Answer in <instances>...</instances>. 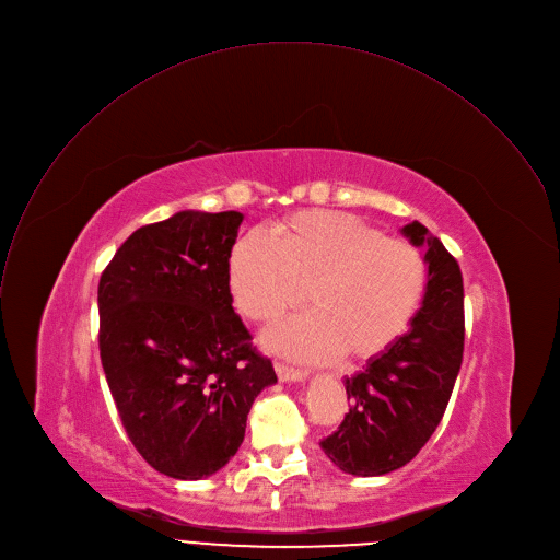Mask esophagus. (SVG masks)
Wrapping results in <instances>:
<instances>
[{"mask_svg":"<svg viewBox=\"0 0 560 560\" xmlns=\"http://www.w3.org/2000/svg\"><path fill=\"white\" fill-rule=\"evenodd\" d=\"M276 373L282 382H306L308 375L304 371H298V369H291L287 364H276Z\"/></svg>","mask_w":560,"mask_h":560,"instance_id":"obj_1","label":"esophagus"}]
</instances>
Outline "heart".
<instances>
[{"instance_id":"b5f03b06","label":"heart","mask_w":560,"mask_h":560,"mask_svg":"<svg viewBox=\"0 0 560 560\" xmlns=\"http://www.w3.org/2000/svg\"><path fill=\"white\" fill-rule=\"evenodd\" d=\"M236 306L271 322L308 298L313 311L265 332V345L293 360L326 362L342 351L369 360L410 328L425 293L421 252L384 238L364 220L328 209L273 222L269 236H243L228 262Z\"/></svg>"}]
</instances>
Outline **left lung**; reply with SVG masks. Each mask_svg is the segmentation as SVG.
I'll use <instances>...</instances> for the list:
<instances>
[{
	"label": "left lung",
	"instance_id": "obj_1",
	"mask_svg": "<svg viewBox=\"0 0 560 560\" xmlns=\"http://www.w3.org/2000/svg\"><path fill=\"white\" fill-rule=\"evenodd\" d=\"M401 234L423 249L428 284L401 338L345 377L351 408L324 455L347 475L382 477L406 466L436 430L464 360V280L457 260L421 222Z\"/></svg>",
	"mask_w": 560,
	"mask_h": 560
}]
</instances>
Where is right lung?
<instances>
[{"instance_id": "right-lung-1", "label": "right lung", "mask_w": 560, "mask_h": 560, "mask_svg": "<svg viewBox=\"0 0 560 560\" xmlns=\"http://www.w3.org/2000/svg\"><path fill=\"white\" fill-rule=\"evenodd\" d=\"M241 211H176L137 230L98 282L101 364L126 432L159 472L225 468L254 399L278 382L234 311L228 262Z\"/></svg>"}]
</instances>
